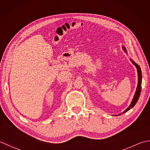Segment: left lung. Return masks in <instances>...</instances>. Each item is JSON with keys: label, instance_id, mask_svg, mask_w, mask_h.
<instances>
[{"label": "left lung", "instance_id": "8db88e82", "mask_svg": "<svg viewBox=\"0 0 150 150\" xmlns=\"http://www.w3.org/2000/svg\"><path fill=\"white\" fill-rule=\"evenodd\" d=\"M123 49L126 52V49L124 48V47H123ZM132 61L133 64H134L136 66L137 69V72H138V75H139L138 85H137V90H136L134 97H133V100L131 104H130V106L128 108H127V109L125 111H124L122 113L127 112V111L129 110L130 109H131V108H132L133 106H135V104L137 103V102L138 100H139V98L140 97V95H141V84H142V72H141V68H140V66L138 64H137L135 62H133V60H132Z\"/></svg>", "mask_w": 150, "mask_h": 150}]
</instances>
